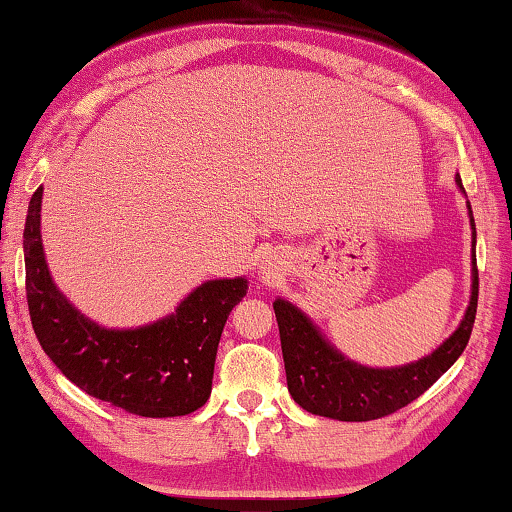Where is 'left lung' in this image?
<instances>
[{
  "label": "left lung",
  "mask_w": 512,
  "mask_h": 512,
  "mask_svg": "<svg viewBox=\"0 0 512 512\" xmlns=\"http://www.w3.org/2000/svg\"><path fill=\"white\" fill-rule=\"evenodd\" d=\"M457 185L462 187L459 176ZM469 213L475 246L471 204ZM475 308H478V264L473 253L471 301L455 334L420 362L399 366V369H369V366L350 362L331 348L297 306L287 304L285 299H276L273 311H276L280 345H283L287 390L308 413L331 417V420L366 422L397 413L399 408L427 392L457 362L471 338Z\"/></svg>",
  "instance_id": "8db88e82"
}]
</instances>
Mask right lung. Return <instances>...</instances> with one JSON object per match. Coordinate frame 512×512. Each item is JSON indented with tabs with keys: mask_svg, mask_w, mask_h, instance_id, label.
Instances as JSON below:
<instances>
[{
	"mask_svg": "<svg viewBox=\"0 0 512 512\" xmlns=\"http://www.w3.org/2000/svg\"><path fill=\"white\" fill-rule=\"evenodd\" d=\"M41 194L27 211L25 290L34 334L53 364L90 397L141 417L194 413L211 397L215 352L246 278L208 280L176 313L139 329H104L57 290L41 246Z\"/></svg>",
	"mask_w": 512,
	"mask_h": 512,
	"instance_id": "add662e5",
	"label": "right lung"
}]
</instances>
